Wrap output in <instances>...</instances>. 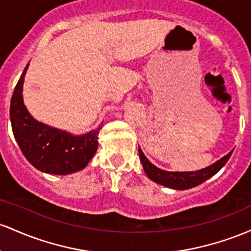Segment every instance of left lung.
Listing matches in <instances>:
<instances>
[{
    "mask_svg": "<svg viewBox=\"0 0 251 251\" xmlns=\"http://www.w3.org/2000/svg\"><path fill=\"white\" fill-rule=\"evenodd\" d=\"M232 151H230L229 154H226V155L222 157L221 160H218V161L213 163V165H211L206 168H202L201 171L167 172L160 170V168L155 167L153 163L149 162V160L145 156V154H143L142 151L139 148L140 160L141 162H142L143 170H145L148 178L153 180V181L157 182V184L174 188V190H187V188L198 186L201 182L206 181V180L210 179L211 176H215L217 172L221 170L225 163L227 162V160L231 156Z\"/></svg>",
    "mask_w": 251,
    "mask_h": 251,
    "instance_id": "left-lung-1",
    "label": "left lung"
}]
</instances>
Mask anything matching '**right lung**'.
Listing matches in <instances>:
<instances>
[{"instance_id": "obj_1", "label": "right lung", "mask_w": 251, "mask_h": 251, "mask_svg": "<svg viewBox=\"0 0 251 251\" xmlns=\"http://www.w3.org/2000/svg\"><path fill=\"white\" fill-rule=\"evenodd\" d=\"M27 67L16 84L10 100V122L14 137L25 157L39 171L50 174H70L83 170L98 147V126L81 136L61 131L38 122L24 104L22 88Z\"/></svg>"}]
</instances>
